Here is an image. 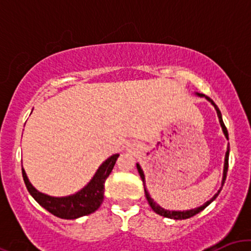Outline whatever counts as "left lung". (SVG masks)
<instances>
[{
    "label": "left lung",
    "instance_id": "left-lung-1",
    "mask_svg": "<svg viewBox=\"0 0 251 251\" xmlns=\"http://www.w3.org/2000/svg\"><path fill=\"white\" fill-rule=\"evenodd\" d=\"M198 96L204 97L203 94H198ZM205 98H206V99L209 100L210 102L212 103V105L215 106L216 111H217V116H218V118H220V123H221L222 129H223V132H224V134H226V138H229V135H227V129H226V125H224L223 119H222V114H221L220 108L217 107V105H216V103H215L214 101H212V100L210 99L209 97H205ZM227 166H229V146H227V151H226V163H224V172H223V180H222V188H223L224 181H226V179ZM137 169H138V172H139L140 177H142V180H143V183H144V188H145V177H144V172H143L142 168H140V166H139V164H137ZM221 190H222V189H221ZM221 190H220V191L217 192V194H216V195L214 196V197L211 198V200L206 201V203L204 204V205H201V206H200V208H197V209L188 210V211H169V210H164L163 208H160V206L158 205V204L155 203V201H154L153 200H152L151 197H150V195H149L148 190H146V189H145V196H146V200H148V201H149L150 206H151V208L153 209V211L155 212V214H158V215H160V216H164V217H166V218H174V220H186V218L192 217V216L197 215L198 212H201V210L205 209L206 206H208L209 204L211 203L212 201H215V200H216V197H217L218 194H220Z\"/></svg>",
    "mask_w": 251,
    "mask_h": 251
}]
</instances>
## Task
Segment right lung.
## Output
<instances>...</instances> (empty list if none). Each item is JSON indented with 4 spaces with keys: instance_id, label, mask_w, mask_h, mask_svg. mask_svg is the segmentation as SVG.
Listing matches in <instances>:
<instances>
[{
    "instance_id": "obj_1",
    "label": "right lung",
    "mask_w": 251,
    "mask_h": 251,
    "mask_svg": "<svg viewBox=\"0 0 251 251\" xmlns=\"http://www.w3.org/2000/svg\"><path fill=\"white\" fill-rule=\"evenodd\" d=\"M118 157H119V154H114L111 158H108L100 166L93 179L91 180V183L86 188H83L77 194L68 196V197L55 198L39 192L29 183L24 168H22V177H24L25 184L29 194L33 196L34 200L42 208H45L51 215L56 216L59 218L75 220V218L92 214L101 205L103 201V192H105V181L112 172V170H113Z\"/></svg>"
}]
</instances>
